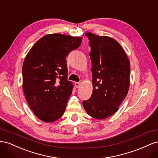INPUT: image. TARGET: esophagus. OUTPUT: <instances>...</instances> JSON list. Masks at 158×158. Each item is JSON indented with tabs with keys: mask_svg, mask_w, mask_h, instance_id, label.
Masks as SVG:
<instances>
[{
	"mask_svg": "<svg viewBox=\"0 0 158 158\" xmlns=\"http://www.w3.org/2000/svg\"><path fill=\"white\" fill-rule=\"evenodd\" d=\"M75 87L76 88H78V87H79V86H80V83H79V82H75Z\"/></svg>",
	"mask_w": 158,
	"mask_h": 158,
	"instance_id": "34e87169",
	"label": "esophagus"
}]
</instances>
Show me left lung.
Instances as JSON below:
<instances>
[{"label": "left lung", "instance_id": "1", "mask_svg": "<svg viewBox=\"0 0 158 158\" xmlns=\"http://www.w3.org/2000/svg\"><path fill=\"white\" fill-rule=\"evenodd\" d=\"M85 35L89 40L92 63L91 97L83 101L89 115L105 119L118 110L127 97L130 86V65L128 58L119 43L107 36L91 32Z\"/></svg>", "mask_w": 158, "mask_h": 158}]
</instances>
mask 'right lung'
<instances>
[{"label":"right lung","instance_id":"right-lung-1","mask_svg":"<svg viewBox=\"0 0 158 158\" xmlns=\"http://www.w3.org/2000/svg\"><path fill=\"white\" fill-rule=\"evenodd\" d=\"M81 42V37L48 34L26 55L22 86L30 108L41 120L52 123L64 114L73 87L67 81L66 57Z\"/></svg>","mask_w":158,"mask_h":158}]
</instances>
